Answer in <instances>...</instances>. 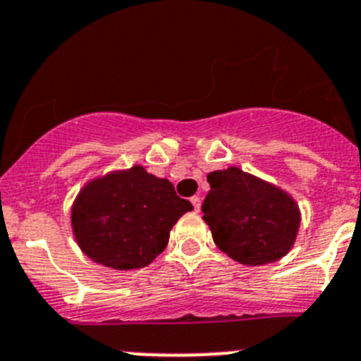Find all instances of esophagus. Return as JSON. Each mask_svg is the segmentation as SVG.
I'll use <instances>...</instances> for the list:
<instances>
[{
    "label": "esophagus",
    "mask_w": 361,
    "mask_h": 361,
    "mask_svg": "<svg viewBox=\"0 0 361 361\" xmlns=\"http://www.w3.org/2000/svg\"><path fill=\"white\" fill-rule=\"evenodd\" d=\"M191 204H193L195 211H200V206H202V197H200V195H195V197H191Z\"/></svg>",
    "instance_id": "obj_1"
}]
</instances>
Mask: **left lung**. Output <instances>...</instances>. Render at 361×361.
<instances>
[{"label":"left lung","instance_id":"left-lung-1","mask_svg":"<svg viewBox=\"0 0 361 361\" xmlns=\"http://www.w3.org/2000/svg\"><path fill=\"white\" fill-rule=\"evenodd\" d=\"M207 183L202 218L221 252L259 267L292 250L300 227L299 204L292 195L238 166L211 171Z\"/></svg>","mask_w":361,"mask_h":361}]
</instances>
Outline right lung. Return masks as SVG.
<instances>
[{
	"label": "right lung",
	"instance_id": "1",
	"mask_svg": "<svg viewBox=\"0 0 361 361\" xmlns=\"http://www.w3.org/2000/svg\"><path fill=\"white\" fill-rule=\"evenodd\" d=\"M191 209L168 178L134 164L84 184L71 206V229L82 252L94 263L135 270L166 249L171 227Z\"/></svg>",
	"mask_w": 361,
	"mask_h": 361
}]
</instances>
